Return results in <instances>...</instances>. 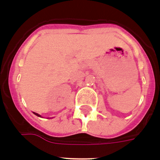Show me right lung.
<instances>
[{"label": "right lung", "mask_w": 160, "mask_h": 160, "mask_svg": "<svg viewBox=\"0 0 160 160\" xmlns=\"http://www.w3.org/2000/svg\"><path fill=\"white\" fill-rule=\"evenodd\" d=\"M32 113H33V114H34L35 115H37V116H38V117H42V116H41V115H40V114H38V113H35V112H32Z\"/></svg>", "instance_id": "right-lung-1"}]
</instances>
